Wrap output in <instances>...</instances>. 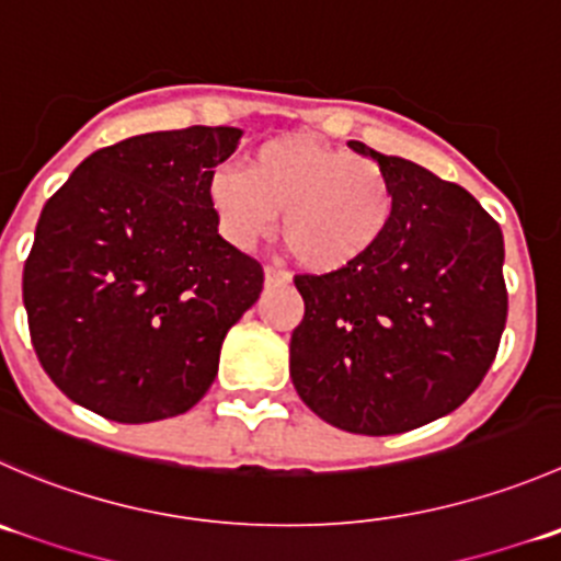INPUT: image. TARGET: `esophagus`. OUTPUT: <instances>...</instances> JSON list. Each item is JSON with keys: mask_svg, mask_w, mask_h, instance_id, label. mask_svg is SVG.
<instances>
[{"mask_svg": "<svg viewBox=\"0 0 561 561\" xmlns=\"http://www.w3.org/2000/svg\"><path fill=\"white\" fill-rule=\"evenodd\" d=\"M265 285H274V287H282V285H287V282H290V274H287V271H282V268H276V265H265Z\"/></svg>", "mask_w": 561, "mask_h": 561, "instance_id": "esophagus-1", "label": "esophagus"}]
</instances>
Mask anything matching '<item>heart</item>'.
<instances>
[{"label":"heart","instance_id":"obj_1","mask_svg":"<svg viewBox=\"0 0 561 561\" xmlns=\"http://www.w3.org/2000/svg\"><path fill=\"white\" fill-rule=\"evenodd\" d=\"M205 203L221 238L236 249H252L271 236L282 210V238L298 265L336 274L383 241L394 188L373 159L309 134H282L257 145L243 172H210Z\"/></svg>","mask_w":561,"mask_h":561}]
</instances>
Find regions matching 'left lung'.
<instances>
[{"label": "left lung", "mask_w": 561, "mask_h": 561, "mask_svg": "<svg viewBox=\"0 0 561 561\" xmlns=\"http://www.w3.org/2000/svg\"><path fill=\"white\" fill-rule=\"evenodd\" d=\"M347 145L389 175L394 216L353 268L296 276L290 378L329 425L394 436L453 413L491 369L507 323L504 238L466 188Z\"/></svg>", "instance_id": "1"}]
</instances>
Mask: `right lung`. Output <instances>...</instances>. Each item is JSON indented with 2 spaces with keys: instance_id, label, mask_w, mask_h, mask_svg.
<instances>
[{
  "instance_id": "add662e5",
  "label": "right lung",
  "mask_w": 561,
  "mask_h": 561,
  "mask_svg": "<svg viewBox=\"0 0 561 561\" xmlns=\"http://www.w3.org/2000/svg\"><path fill=\"white\" fill-rule=\"evenodd\" d=\"M243 130L192 125L87 156L43 205L24 265L32 345L79 405L145 425L197 405L263 268L219 236L205 181Z\"/></svg>"
}]
</instances>
